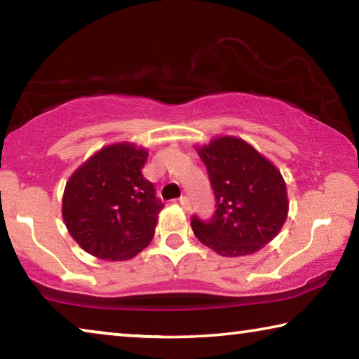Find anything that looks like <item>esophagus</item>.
<instances>
[{"mask_svg":"<svg viewBox=\"0 0 359 359\" xmlns=\"http://www.w3.org/2000/svg\"><path fill=\"white\" fill-rule=\"evenodd\" d=\"M179 203H180V205H182V208H184L185 210H190V209H191V205H190V199H188V196H180Z\"/></svg>","mask_w":359,"mask_h":359,"instance_id":"34e87169","label":"esophagus"}]
</instances>
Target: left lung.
Returning a JSON list of instances; mask_svg holds the SVG:
<instances>
[{"instance_id":"1","label":"left lung","mask_w":359,"mask_h":359,"mask_svg":"<svg viewBox=\"0 0 359 359\" xmlns=\"http://www.w3.org/2000/svg\"><path fill=\"white\" fill-rule=\"evenodd\" d=\"M196 150L217 209L209 222L193 215L194 236L222 257H244L269 244L288 215L280 171L241 137L222 136Z\"/></svg>"}]
</instances>
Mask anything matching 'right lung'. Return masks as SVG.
Wrapping results in <instances>:
<instances>
[{"mask_svg": "<svg viewBox=\"0 0 359 359\" xmlns=\"http://www.w3.org/2000/svg\"><path fill=\"white\" fill-rule=\"evenodd\" d=\"M147 156L130 142L107 145L66 182L63 220L85 252L123 261L150 244L163 203L142 175Z\"/></svg>", "mask_w": 359, "mask_h": 359, "instance_id": "add662e5", "label": "right lung"}]
</instances>
